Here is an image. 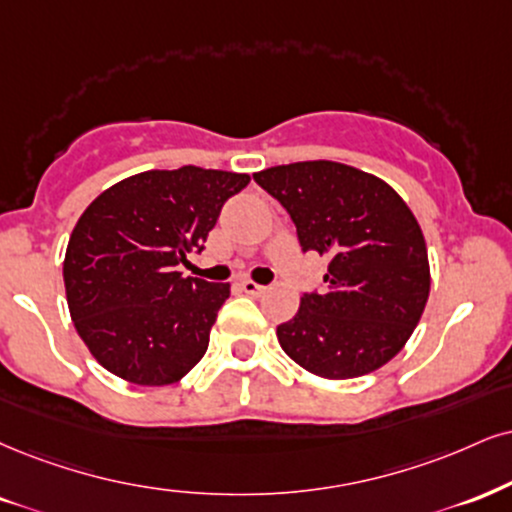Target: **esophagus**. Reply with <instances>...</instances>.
Here are the masks:
<instances>
[{"label": "esophagus", "mask_w": 512, "mask_h": 512, "mask_svg": "<svg viewBox=\"0 0 512 512\" xmlns=\"http://www.w3.org/2000/svg\"><path fill=\"white\" fill-rule=\"evenodd\" d=\"M242 289L249 296H261V294H266V287L263 285H256V282H251V280H244L242 282Z\"/></svg>", "instance_id": "34e87169"}]
</instances>
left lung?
Here are the masks:
<instances>
[{
    "mask_svg": "<svg viewBox=\"0 0 512 512\" xmlns=\"http://www.w3.org/2000/svg\"><path fill=\"white\" fill-rule=\"evenodd\" d=\"M296 225L301 251L330 258L325 289L301 296L277 339L301 368L349 380L382 368L408 342L430 296L422 230L399 194L375 175L334 161L254 173Z\"/></svg>",
    "mask_w": 512,
    "mask_h": 512,
    "instance_id": "1",
    "label": "left lung"
}]
</instances>
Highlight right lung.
I'll list each match as a JSON object with an SVG mask.
<instances>
[{"label": "right lung", "instance_id": "obj_1", "mask_svg": "<svg viewBox=\"0 0 512 512\" xmlns=\"http://www.w3.org/2000/svg\"><path fill=\"white\" fill-rule=\"evenodd\" d=\"M249 175L182 166L147 170L106 189L68 239L63 282L92 356L123 380L161 387L208 349L230 285L182 277L230 197Z\"/></svg>", "mask_w": 512, "mask_h": 512}]
</instances>
